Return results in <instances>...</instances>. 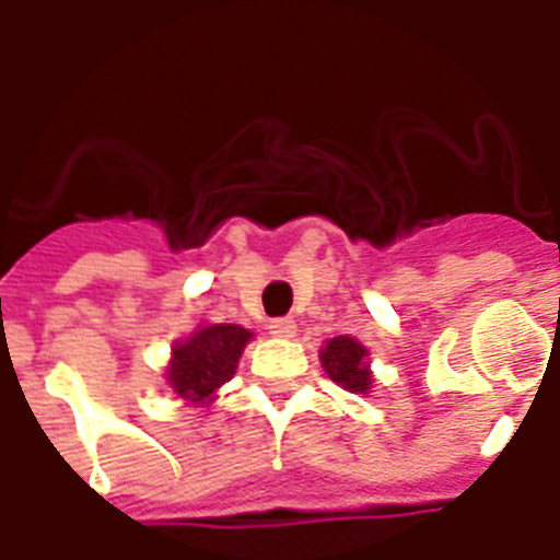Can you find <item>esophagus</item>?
<instances>
[{
  "instance_id": "esophagus-1",
  "label": "esophagus",
  "mask_w": 560,
  "mask_h": 560,
  "mask_svg": "<svg viewBox=\"0 0 560 560\" xmlns=\"http://www.w3.org/2000/svg\"><path fill=\"white\" fill-rule=\"evenodd\" d=\"M267 330H270V336H276V338H290L295 332V322L288 316L272 318V322L267 324Z\"/></svg>"
}]
</instances>
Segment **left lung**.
<instances>
[{"label": "left lung", "mask_w": 560, "mask_h": 560, "mask_svg": "<svg viewBox=\"0 0 560 560\" xmlns=\"http://www.w3.org/2000/svg\"><path fill=\"white\" fill-rule=\"evenodd\" d=\"M322 364L338 387L350 393H368L373 375H370L368 350L350 336H338L327 341L322 350Z\"/></svg>", "instance_id": "8db88e82"}]
</instances>
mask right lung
Instances as JSON below:
<instances>
[{"label": "right lung", "instance_id": "1", "mask_svg": "<svg viewBox=\"0 0 560 560\" xmlns=\"http://www.w3.org/2000/svg\"><path fill=\"white\" fill-rule=\"evenodd\" d=\"M250 332L238 324H213L192 332L187 341L173 347L167 382L173 393L190 401H205L233 378Z\"/></svg>", "mask_w": 560, "mask_h": 560}]
</instances>
